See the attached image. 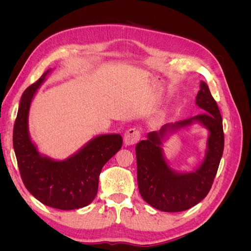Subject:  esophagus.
Returning a JSON list of instances; mask_svg holds the SVG:
<instances>
[{
  "instance_id": "esophagus-1",
  "label": "esophagus",
  "mask_w": 251,
  "mask_h": 251,
  "mask_svg": "<svg viewBox=\"0 0 251 251\" xmlns=\"http://www.w3.org/2000/svg\"><path fill=\"white\" fill-rule=\"evenodd\" d=\"M141 137V133L136 127H131L125 133L124 139L126 146H133V144L137 143Z\"/></svg>"
}]
</instances>
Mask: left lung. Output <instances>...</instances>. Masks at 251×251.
Here are the masks:
<instances>
[{
    "mask_svg": "<svg viewBox=\"0 0 251 251\" xmlns=\"http://www.w3.org/2000/svg\"><path fill=\"white\" fill-rule=\"evenodd\" d=\"M196 103L202 110L198 115L164 125L160 131L148 134L147 140L136 144L137 181L143 200L159 210L183 211L195 206L207 196L214 183L224 150L222 116L206 82L201 81ZM199 122L210 131L208 150L202 164L192 173H176L166 163L160 146L166 133Z\"/></svg>",
    "mask_w": 251,
    "mask_h": 251,
    "instance_id": "obj_1",
    "label": "left lung"
}]
</instances>
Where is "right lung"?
<instances>
[{
    "label": "right lung",
    "instance_id": "obj_1",
    "mask_svg": "<svg viewBox=\"0 0 251 251\" xmlns=\"http://www.w3.org/2000/svg\"><path fill=\"white\" fill-rule=\"evenodd\" d=\"M48 72L22 95L13 126V149L23 183L34 198L53 208L77 209L94 200L102 166L121 149L123 137L119 134L97 136L63 161L41 156L29 137L28 113Z\"/></svg>",
    "mask_w": 251,
    "mask_h": 251
}]
</instances>
